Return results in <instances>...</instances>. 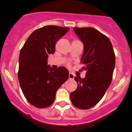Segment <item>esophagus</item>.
I'll list each match as a JSON object with an SVG mask.
<instances>
[{
	"label": "esophagus",
	"mask_w": 132,
	"mask_h": 132,
	"mask_svg": "<svg viewBox=\"0 0 132 132\" xmlns=\"http://www.w3.org/2000/svg\"><path fill=\"white\" fill-rule=\"evenodd\" d=\"M75 78V75L73 73H69V78L70 79H74Z\"/></svg>",
	"instance_id": "34e87169"
}]
</instances>
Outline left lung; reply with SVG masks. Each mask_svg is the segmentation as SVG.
<instances>
[{"label":"left lung","instance_id":"8db88e82","mask_svg":"<svg viewBox=\"0 0 132 132\" xmlns=\"http://www.w3.org/2000/svg\"><path fill=\"white\" fill-rule=\"evenodd\" d=\"M74 32L84 46L81 70L86 71V77H75L77 88L70 94L73 105L86 110L100 101L112 80L116 57L108 37L91 27H74Z\"/></svg>","mask_w":132,"mask_h":132}]
</instances>
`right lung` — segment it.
<instances>
[{
    "label": "right lung",
    "instance_id": "add662e5",
    "mask_svg": "<svg viewBox=\"0 0 132 132\" xmlns=\"http://www.w3.org/2000/svg\"><path fill=\"white\" fill-rule=\"evenodd\" d=\"M69 27L47 25L34 30L25 41L19 56L18 78L27 100L42 109L51 105L57 90L64 83L69 72L63 66L54 70L47 66L48 54Z\"/></svg>",
    "mask_w": 132,
    "mask_h": 132
}]
</instances>
